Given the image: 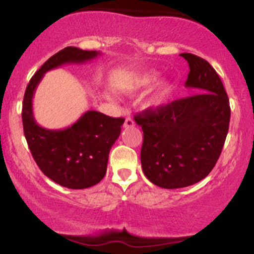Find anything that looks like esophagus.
Listing matches in <instances>:
<instances>
[{"label": "esophagus", "mask_w": 254, "mask_h": 254, "mask_svg": "<svg viewBox=\"0 0 254 254\" xmlns=\"http://www.w3.org/2000/svg\"><path fill=\"white\" fill-rule=\"evenodd\" d=\"M135 127V121H133L132 118L127 117V119H125V122H124L125 129H130V127Z\"/></svg>", "instance_id": "obj_1"}]
</instances>
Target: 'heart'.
<instances>
[{
    "instance_id": "1",
    "label": "heart",
    "mask_w": 254,
    "mask_h": 254,
    "mask_svg": "<svg viewBox=\"0 0 254 254\" xmlns=\"http://www.w3.org/2000/svg\"><path fill=\"white\" fill-rule=\"evenodd\" d=\"M159 80V75L154 71H149V72H145L144 75H142L139 77L138 83H137V87L139 88H150L151 86H154ZM171 93H172V87L170 83H164L159 89L156 90L155 94L151 97V99L149 100V106L151 107H160L162 105H165L168 101V99L171 97Z\"/></svg>"
}]
</instances>
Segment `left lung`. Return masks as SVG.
I'll return each instance as SVG.
<instances>
[{"instance_id":"obj_1","label":"left lung","mask_w":254,"mask_h":254,"mask_svg":"<svg viewBox=\"0 0 254 254\" xmlns=\"http://www.w3.org/2000/svg\"><path fill=\"white\" fill-rule=\"evenodd\" d=\"M190 72L186 88L196 94L135 117L142 127L141 164L145 177L164 189L204 179L216 165L228 133V95L215 69L203 58L182 54Z\"/></svg>"}]
</instances>
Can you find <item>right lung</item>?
<instances>
[{"mask_svg": "<svg viewBox=\"0 0 254 254\" xmlns=\"http://www.w3.org/2000/svg\"><path fill=\"white\" fill-rule=\"evenodd\" d=\"M100 52L68 46L49 58L31 78L22 103V125L32 156L46 177L74 190L95 185L105 177L109 154L121 135L124 118L87 111L70 127L50 130L37 124L32 99L44 74L63 64H81Z\"/></svg>", "mask_w": 254, "mask_h": 254, "instance_id": "add662e5", "label": "right lung"}]
</instances>
